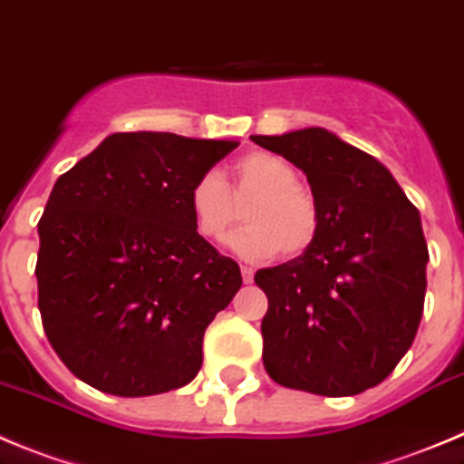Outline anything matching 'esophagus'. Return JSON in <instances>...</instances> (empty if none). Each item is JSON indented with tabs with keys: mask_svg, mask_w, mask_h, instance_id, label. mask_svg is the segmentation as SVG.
<instances>
[{
	"mask_svg": "<svg viewBox=\"0 0 464 464\" xmlns=\"http://www.w3.org/2000/svg\"><path fill=\"white\" fill-rule=\"evenodd\" d=\"M242 282H245V284L254 282V270L247 268V266H242Z\"/></svg>",
	"mask_w": 464,
	"mask_h": 464,
	"instance_id": "34e87169",
	"label": "esophagus"
}]
</instances>
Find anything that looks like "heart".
Wrapping results in <instances>:
<instances>
[{
    "label": "heart",
    "mask_w": 464,
    "mask_h": 464,
    "mask_svg": "<svg viewBox=\"0 0 464 464\" xmlns=\"http://www.w3.org/2000/svg\"><path fill=\"white\" fill-rule=\"evenodd\" d=\"M298 170L270 152H249L233 166V182L210 170L196 178L189 189V210L206 240L227 237L246 206L247 228L228 240V247L247 261L300 256L314 245L319 233V206L312 191L298 185Z\"/></svg>",
    "instance_id": "b5f03b06"
}]
</instances>
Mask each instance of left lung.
Instances as JSON below:
<instances>
[{
	"instance_id": "1",
	"label": "left lung",
	"mask_w": 464,
	"mask_h": 464,
	"mask_svg": "<svg viewBox=\"0 0 464 464\" xmlns=\"http://www.w3.org/2000/svg\"><path fill=\"white\" fill-rule=\"evenodd\" d=\"M252 140L303 170L319 206L314 245L254 275L268 295L266 372L325 398L362 393L393 372L423 316L419 210L382 161L328 129Z\"/></svg>"
}]
</instances>
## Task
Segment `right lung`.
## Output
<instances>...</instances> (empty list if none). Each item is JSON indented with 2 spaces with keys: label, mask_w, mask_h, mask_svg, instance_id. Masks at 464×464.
<instances>
[{
  "label": "right lung",
  "mask_w": 464,
  "mask_h": 464,
  "mask_svg": "<svg viewBox=\"0 0 464 464\" xmlns=\"http://www.w3.org/2000/svg\"><path fill=\"white\" fill-rule=\"evenodd\" d=\"M236 148L166 131L112 133L57 178L39 222V310L81 382L143 398L198 374L203 333L242 275L198 236L189 189Z\"/></svg>",
  "instance_id": "1"
}]
</instances>
